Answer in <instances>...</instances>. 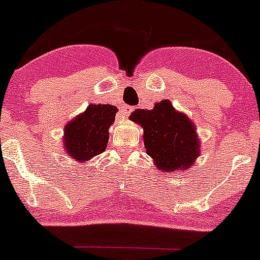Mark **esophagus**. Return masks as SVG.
<instances>
[{
	"instance_id": "obj_1",
	"label": "esophagus",
	"mask_w": 260,
	"mask_h": 260,
	"mask_svg": "<svg viewBox=\"0 0 260 260\" xmlns=\"http://www.w3.org/2000/svg\"><path fill=\"white\" fill-rule=\"evenodd\" d=\"M133 110H134V108H133L132 106H122V107L120 108L118 116H120V118H126L130 113L133 112Z\"/></svg>"
}]
</instances>
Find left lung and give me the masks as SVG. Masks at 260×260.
Masks as SVG:
<instances>
[{"mask_svg":"<svg viewBox=\"0 0 260 260\" xmlns=\"http://www.w3.org/2000/svg\"><path fill=\"white\" fill-rule=\"evenodd\" d=\"M130 118L144 128L147 154L154 159L158 170L171 172L189 169L199 155L194 125L170 101H160L153 110H137Z\"/></svg>","mask_w":260,"mask_h":260,"instance_id":"left-lung-1","label":"left lung"}]
</instances>
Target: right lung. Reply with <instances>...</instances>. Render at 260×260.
Returning <instances> with one entry per match:
<instances>
[{"label":"right lung","mask_w":260,"mask_h":260,"mask_svg":"<svg viewBox=\"0 0 260 260\" xmlns=\"http://www.w3.org/2000/svg\"><path fill=\"white\" fill-rule=\"evenodd\" d=\"M117 108L111 105H90L65 126V149L78 162H86L106 150L108 127Z\"/></svg>","instance_id":"right-lung-1"}]
</instances>
